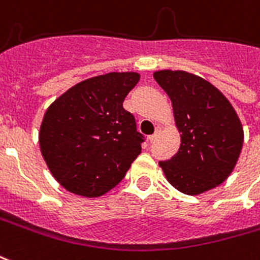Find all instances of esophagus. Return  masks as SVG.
<instances>
[{
	"mask_svg": "<svg viewBox=\"0 0 260 260\" xmlns=\"http://www.w3.org/2000/svg\"><path fill=\"white\" fill-rule=\"evenodd\" d=\"M158 132H159V129H157V131H155L154 135H150V136H149V140H150V142H153V140H154L155 138H157V134H158Z\"/></svg>",
	"mask_w": 260,
	"mask_h": 260,
	"instance_id": "esophagus-1",
	"label": "esophagus"
}]
</instances>
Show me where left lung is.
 Here are the masks:
<instances>
[{"instance_id":"8db88e82","label":"left lung","mask_w":260,"mask_h":260,"mask_svg":"<svg viewBox=\"0 0 260 260\" xmlns=\"http://www.w3.org/2000/svg\"><path fill=\"white\" fill-rule=\"evenodd\" d=\"M154 78L171 98L182 132L178 153L159 161L168 182L189 196L216 187L232 174L243 147V126L233 106L201 77L161 70Z\"/></svg>"}]
</instances>
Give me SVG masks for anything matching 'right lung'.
I'll return each mask as SVG.
<instances>
[{
	"mask_svg": "<svg viewBox=\"0 0 260 260\" xmlns=\"http://www.w3.org/2000/svg\"><path fill=\"white\" fill-rule=\"evenodd\" d=\"M136 73H109L77 84L57 98L42 120L40 147L53 178L66 190L99 197L124 179L146 138L125 98Z\"/></svg>",
	"mask_w": 260,
	"mask_h": 260,
	"instance_id": "right-lung-1",
	"label": "right lung"
}]
</instances>
